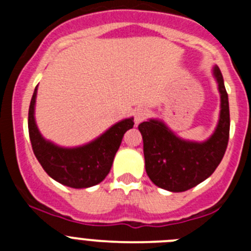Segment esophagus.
<instances>
[{
    "label": "esophagus",
    "mask_w": 251,
    "mask_h": 251,
    "mask_svg": "<svg viewBox=\"0 0 251 251\" xmlns=\"http://www.w3.org/2000/svg\"><path fill=\"white\" fill-rule=\"evenodd\" d=\"M148 115V110L146 108H137L133 113V117H134V122L136 124H139L142 121H145V118Z\"/></svg>",
    "instance_id": "esophagus-1"
}]
</instances>
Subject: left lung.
<instances>
[{
	"label": "left lung",
	"instance_id": "left-lung-1",
	"mask_svg": "<svg viewBox=\"0 0 251 251\" xmlns=\"http://www.w3.org/2000/svg\"><path fill=\"white\" fill-rule=\"evenodd\" d=\"M212 72L220 93V118L207 141H185L158 119L138 126L143 138L146 172L163 190L183 192L195 187L214 174L225 154L230 132L229 98L219 66L215 65Z\"/></svg>",
	"mask_w": 251,
	"mask_h": 251
}]
</instances>
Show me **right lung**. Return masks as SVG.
I'll use <instances>...</instances> for the list:
<instances>
[{
    "mask_svg": "<svg viewBox=\"0 0 251 251\" xmlns=\"http://www.w3.org/2000/svg\"><path fill=\"white\" fill-rule=\"evenodd\" d=\"M37 86L28 108V134L31 146L40 165L55 181L73 188H86L98 185L109 174L115 153L124 133L133 128V118L123 119L80 147L65 148L46 141L35 122V101Z\"/></svg>",
    "mask_w": 251,
    "mask_h": 251,
    "instance_id": "right-lung-1",
    "label": "right lung"
}]
</instances>
